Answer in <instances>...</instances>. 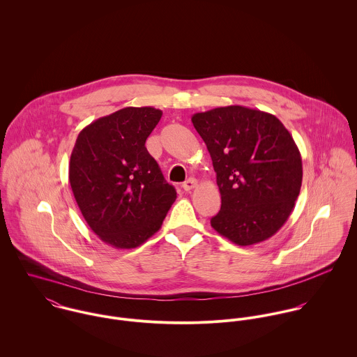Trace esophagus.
<instances>
[{
	"instance_id": "obj_1",
	"label": "esophagus",
	"mask_w": 357,
	"mask_h": 357,
	"mask_svg": "<svg viewBox=\"0 0 357 357\" xmlns=\"http://www.w3.org/2000/svg\"><path fill=\"white\" fill-rule=\"evenodd\" d=\"M197 185H198V181H197L195 178H188L187 181H184V183H183V190L188 192V191L194 190Z\"/></svg>"
}]
</instances>
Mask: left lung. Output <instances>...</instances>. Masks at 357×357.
<instances>
[{
    "instance_id": "1",
    "label": "left lung",
    "mask_w": 357,
    "mask_h": 357,
    "mask_svg": "<svg viewBox=\"0 0 357 357\" xmlns=\"http://www.w3.org/2000/svg\"><path fill=\"white\" fill-rule=\"evenodd\" d=\"M211 156L221 208L211 227L238 246L273 236L290 217L303 183L300 150L272 114L243 105L191 118Z\"/></svg>"
}]
</instances>
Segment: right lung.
Wrapping results in <instances>:
<instances>
[{
  "mask_svg": "<svg viewBox=\"0 0 357 357\" xmlns=\"http://www.w3.org/2000/svg\"><path fill=\"white\" fill-rule=\"evenodd\" d=\"M160 116L153 107L118 109L85 126L73 149L74 198L91 229L115 249L143 245L177 198L146 149Z\"/></svg>",
  "mask_w": 357,
  "mask_h": 357,
  "instance_id": "obj_1",
  "label": "right lung"
}]
</instances>
